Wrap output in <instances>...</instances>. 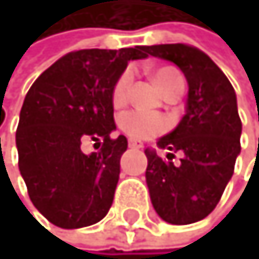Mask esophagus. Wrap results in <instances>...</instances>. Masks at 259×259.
Wrapping results in <instances>:
<instances>
[{
  "mask_svg": "<svg viewBox=\"0 0 259 259\" xmlns=\"http://www.w3.org/2000/svg\"><path fill=\"white\" fill-rule=\"evenodd\" d=\"M128 146L131 147V149H141V147H143V143H141V141H138V139H130Z\"/></svg>",
  "mask_w": 259,
  "mask_h": 259,
  "instance_id": "obj_1",
  "label": "esophagus"
}]
</instances>
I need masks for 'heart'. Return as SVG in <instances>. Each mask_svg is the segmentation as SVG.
<instances>
[{"label":"heart","instance_id":"1","mask_svg":"<svg viewBox=\"0 0 259 259\" xmlns=\"http://www.w3.org/2000/svg\"><path fill=\"white\" fill-rule=\"evenodd\" d=\"M178 79H182V74L178 73L175 68L165 66V68H159L154 71V81L162 94L167 92ZM131 81H133V71L124 69L120 74V77L116 79L113 91H112V100L115 105H123L124 102H126ZM120 126L131 138L149 139L165 131L168 128V123L165 118H162V116L155 113L143 112V110H131V112L121 115Z\"/></svg>","mask_w":259,"mask_h":259}]
</instances>
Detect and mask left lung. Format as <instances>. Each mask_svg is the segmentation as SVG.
Returning <instances> with one entry per match:
<instances>
[{
  "mask_svg": "<svg viewBox=\"0 0 259 259\" xmlns=\"http://www.w3.org/2000/svg\"><path fill=\"white\" fill-rule=\"evenodd\" d=\"M149 55L175 63L188 81L186 113L178 126L157 141L167 160L146 149V182L152 206L175 226L209 215L234 175L240 154L242 121L227 76L206 53L185 44L152 45ZM174 152L184 157L177 166Z\"/></svg>",
  "mask_w": 259,
  "mask_h": 259,
  "instance_id": "1",
  "label": "left lung"
}]
</instances>
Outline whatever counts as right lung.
I'll use <instances>...</instances> for the list:
<instances>
[{
	"instance_id": "1",
	"label": "right lung",
	"mask_w": 259,
	"mask_h": 259,
	"mask_svg": "<svg viewBox=\"0 0 259 259\" xmlns=\"http://www.w3.org/2000/svg\"><path fill=\"white\" fill-rule=\"evenodd\" d=\"M149 47L79 50L41 73L24 99L16 131L19 170L30 201L55 226L79 229L107 215L128 141L112 139V91L128 61ZM102 146L84 154V140Z\"/></svg>"
}]
</instances>
